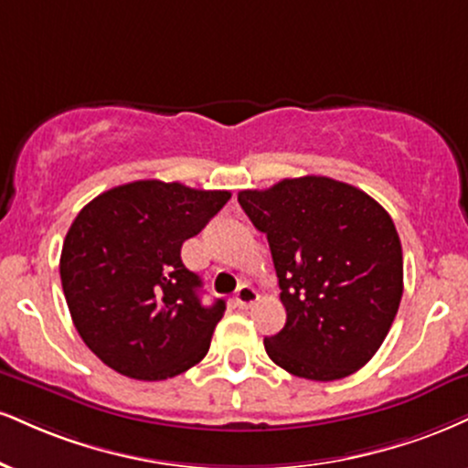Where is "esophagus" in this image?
I'll return each mask as SVG.
<instances>
[{"label":"esophagus","instance_id":"1","mask_svg":"<svg viewBox=\"0 0 468 468\" xmlns=\"http://www.w3.org/2000/svg\"><path fill=\"white\" fill-rule=\"evenodd\" d=\"M235 305H238L239 309H249L252 303L257 301V292H255V288H250V285H239V290H238V294H235Z\"/></svg>","mask_w":468,"mask_h":468}]
</instances>
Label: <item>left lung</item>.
I'll return each mask as SVG.
<instances>
[{
  "mask_svg": "<svg viewBox=\"0 0 468 468\" xmlns=\"http://www.w3.org/2000/svg\"><path fill=\"white\" fill-rule=\"evenodd\" d=\"M238 200L266 233L288 320L268 357L312 381L353 375L379 351L403 296V252L379 202L326 176L283 178Z\"/></svg>",
  "mask_w": 468,
  "mask_h": 468,
  "instance_id": "left-lung-1",
  "label": "left lung"
}]
</instances>
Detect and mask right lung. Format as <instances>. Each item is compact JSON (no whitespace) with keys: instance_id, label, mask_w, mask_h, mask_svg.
I'll use <instances>...</instances> for the list:
<instances>
[{"instance_id":"add662e5","label":"right lung","mask_w":468,"mask_h":468,"mask_svg":"<svg viewBox=\"0 0 468 468\" xmlns=\"http://www.w3.org/2000/svg\"><path fill=\"white\" fill-rule=\"evenodd\" d=\"M230 191L134 180L89 202L67 230L60 281L78 334L109 368L142 381L176 377L207 356L227 303L202 305L180 259Z\"/></svg>"}]
</instances>
